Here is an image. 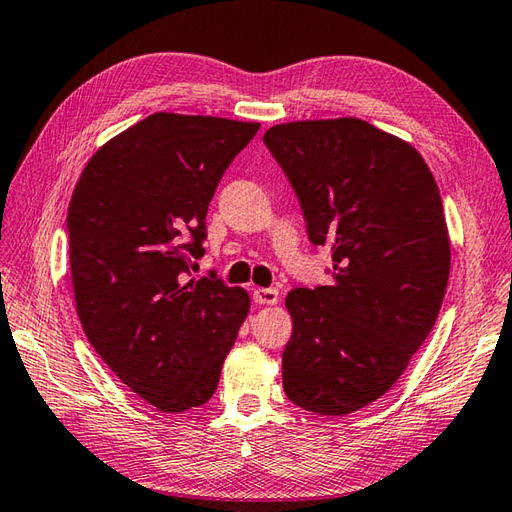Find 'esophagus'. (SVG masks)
<instances>
[{"mask_svg": "<svg viewBox=\"0 0 512 512\" xmlns=\"http://www.w3.org/2000/svg\"><path fill=\"white\" fill-rule=\"evenodd\" d=\"M253 299L259 305H275L279 301V290L277 288H257L253 292Z\"/></svg>", "mask_w": 512, "mask_h": 512, "instance_id": "1", "label": "esophagus"}]
</instances>
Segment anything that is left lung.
Returning a JSON list of instances; mask_svg holds the SVG:
<instances>
[{"instance_id":"8db88e82","label":"left lung","mask_w":512,"mask_h":512,"mask_svg":"<svg viewBox=\"0 0 512 512\" xmlns=\"http://www.w3.org/2000/svg\"><path fill=\"white\" fill-rule=\"evenodd\" d=\"M264 144L310 242L334 259L329 285L285 299L283 390L307 412L342 417L388 392L436 323L451 259L443 200L408 141L358 117L272 126Z\"/></svg>"}]
</instances>
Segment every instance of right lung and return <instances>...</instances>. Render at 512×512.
I'll use <instances>...</instances> for the list:
<instances>
[{
  "instance_id": "right-lung-1",
  "label": "right lung",
  "mask_w": 512,
  "mask_h": 512,
  "mask_svg": "<svg viewBox=\"0 0 512 512\" xmlns=\"http://www.w3.org/2000/svg\"><path fill=\"white\" fill-rule=\"evenodd\" d=\"M257 122L154 113L93 154L67 211L82 329L104 364L161 412L211 399L251 307L192 277L207 207Z\"/></svg>"
}]
</instances>
